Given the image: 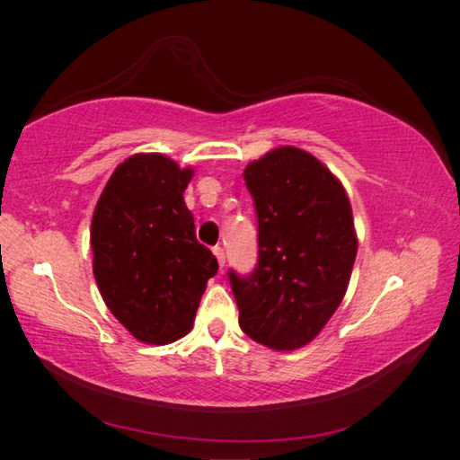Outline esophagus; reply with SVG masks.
Returning <instances> with one entry per match:
<instances>
[{
	"instance_id": "esophagus-1",
	"label": "esophagus",
	"mask_w": 460,
	"mask_h": 460,
	"mask_svg": "<svg viewBox=\"0 0 460 460\" xmlns=\"http://www.w3.org/2000/svg\"><path fill=\"white\" fill-rule=\"evenodd\" d=\"M213 253H215L217 261H219V266L223 268V266H225V252H223V247H221V245H215V247H213Z\"/></svg>"
}]
</instances>
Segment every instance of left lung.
Here are the masks:
<instances>
[{
	"mask_svg": "<svg viewBox=\"0 0 460 460\" xmlns=\"http://www.w3.org/2000/svg\"><path fill=\"white\" fill-rule=\"evenodd\" d=\"M258 215V266L229 270L247 337L276 351L308 345L339 308L357 255L351 202L323 162L282 146L247 164Z\"/></svg>",
	"mask_w": 460,
	"mask_h": 460,
	"instance_id": "1",
	"label": "left lung"
}]
</instances>
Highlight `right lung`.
<instances>
[{"label": "right lung", "mask_w": 460, "mask_h": 460, "mask_svg": "<svg viewBox=\"0 0 460 460\" xmlns=\"http://www.w3.org/2000/svg\"><path fill=\"white\" fill-rule=\"evenodd\" d=\"M192 168L136 154L115 168L91 221L93 274L113 316L147 345L192 329L208 278L219 270L194 235L184 190Z\"/></svg>", "instance_id": "right-lung-1"}]
</instances>
